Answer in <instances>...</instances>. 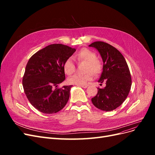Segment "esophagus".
<instances>
[{"instance_id": "obj_1", "label": "esophagus", "mask_w": 155, "mask_h": 155, "mask_svg": "<svg viewBox=\"0 0 155 155\" xmlns=\"http://www.w3.org/2000/svg\"><path fill=\"white\" fill-rule=\"evenodd\" d=\"M79 86L83 87V88H86L88 87V85H79Z\"/></svg>"}]
</instances>
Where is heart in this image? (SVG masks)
I'll return each mask as SVG.
<instances>
[{
	"instance_id": "heart-1",
	"label": "heart",
	"mask_w": 155,
	"mask_h": 155,
	"mask_svg": "<svg viewBox=\"0 0 155 155\" xmlns=\"http://www.w3.org/2000/svg\"><path fill=\"white\" fill-rule=\"evenodd\" d=\"M75 58L79 61H86L84 74H76L68 78V81L70 84L76 85H85L88 81L93 79V74H99L102 70V64L99 59L96 58V54L93 51L88 48H82L75 55ZM64 73L72 75L75 71V64L71 58H69L64 61L63 65Z\"/></svg>"
}]
</instances>
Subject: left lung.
Segmentation results:
<instances>
[{
	"label": "left lung",
	"instance_id": "1",
	"mask_svg": "<svg viewBox=\"0 0 155 155\" xmlns=\"http://www.w3.org/2000/svg\"><path fill=\"white\" fill-rule=\"evenodd\" d=\"M89 46L96 48L101 56L104 67L98 82L106 84L104 88H97L92 102L100 110H113L123 104L130 90L132 83L127 63L118 50L107 43L96 41Z\"/></svg>",
	"mask_w": 155,
	"mask_h": 155
}]
</instances>
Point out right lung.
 Returning <instances> with one entry per match:
<instances>
[{
    "mask_svg": "<svg viewBox=\"0 0 155 155\" xmlns=\"http://www.w3.org/2000/svg\"><path fill=\"white\" fill-rule=\"evenodd\" d=\"M75 51L68 46L52 44L37 51L28 61L22 86L28 100L39 111L54 114L66 105L72 86L58 85L65 79L64 61Z\"/></svg>",
    "mask_w": 155,
    "mask_h": 155,
    "instance_id": "add662e5",
    "label": "right lung"
}]
</instances>
